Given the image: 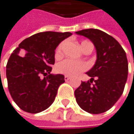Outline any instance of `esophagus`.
<instances>
[{"label":"esophagus","instance_id":"obj_1","mask_svg":"<svg viewBox=\"0 0 134 134\" xmlns=\"http://www.w3.org/2000/svg\"><path fill=\"white\" fill-rule=\"evenodd\" d=\"M70 80V77H69V76H65V81H69Z\"/></svg>","mask_w":134,"mask_h":134}]
</instances>
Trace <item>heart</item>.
Instances as JSON below:
<instances>
[{
	"label": "heart",
	"mask_w": 134,
	"mask_h": 134,
	"mask_svg": "<svg viewBox=\"0 0 134 134\" xmlns=\"http://www.w3.org/2000/svg\"><path fill=\"white\" fill-rule=\"evenodd\" d=\"M87 42L89 41H82L81 44V47L82 50L85 49V45ZM64 43H61L56 49V56H59L62 54V48H63ZM88 64L83 62H76L72 61L70 59H65L62 60V62H60L56 65V71L61 74H64L65 76H70L74 77L77 76L81 72L85 71L88 69Z\"/></svg>",
	"instance_id": "obj_1"
}]
</instances>
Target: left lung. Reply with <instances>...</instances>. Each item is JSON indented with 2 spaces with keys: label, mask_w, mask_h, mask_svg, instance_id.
<instances>
[{
  "label": "left lung",
  "mask_w": 134,
  "mask_h": 134,
  "mask_svg": "<svg viewBox=\"0 0 134 134\" xmlns=\"http://www.w3.org/2000/svg\"><path fill=\"white\" fill-rule=\"evenodd\" d=\"M76 33L89 38L97 50L96 63L86 72L91 79L81 81L75 90L76 101L83 110L90 113H105L123 93L128 77L125 52L116 39L102 30L88 29Z\"/></svg>",
  "instance_id": "left-lung-1"
}]
</instances>
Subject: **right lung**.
I'll return each mask as SVG.
<instances>
[{"instance_id": "1", "label": "right lung", "mask_w": 134, "mask_h": 134, "mask_svg": "<svg viewBox=\"0 0 134 134\" xmlns=\"http://www.w3.org/2000/svg\"><path fill=\"white\" fill-rule=\"evenodd\" d=\"M69 32H43L25 39L11 54L6 65L10 95L22 110L37 113L54 102L59 86L65 82L62 74H51L55 49Z\"/></svg>"}]
</instances>
